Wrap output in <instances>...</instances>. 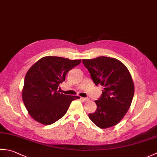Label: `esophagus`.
<instances>
[{
  "mask_svg": "<svg viewBox=\"0 0 157 157\" xmlns=\"http://www.w3.org/2000/svg\"><path fill=\"white\" fill-rule=\"evenodd\" d=\"M81 99L83 101H84V102H86V101H89V98H84V97H81Z\"/></svg>",
  "mask_w": 157,
  "mask_h": 157,
  "instance_id": "34e87169",
  "label": "esophagus"
}]
</instances>
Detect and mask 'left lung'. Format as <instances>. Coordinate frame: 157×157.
Returning a JSON list of instances; mask_svg holds the SVG:
<instances>
[{"label": "left lung", "mask_w": 157, "mask_h": 157, "mask_svg": "<svg viewBox=\"0 0 157 157\" xmlns=\"http://www.w3.org/2000/svg\"><path fill=\"white\" fill-rule=\"evenodd\" d=\"M95 85L104 87L96 111L88 115L98 128L106 129L121 121L128 112L134 94V84L129 70L119 60L107 56L83 59Z\"/></svg>", "instance_id": "obj_1"}]
</instances>
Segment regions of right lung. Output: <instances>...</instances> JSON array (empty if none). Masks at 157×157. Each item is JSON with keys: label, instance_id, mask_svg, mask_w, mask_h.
Listing matches in <instances>:
<instances>
[{"label": "right lung", "instance_id": "1", "mask_svg": "<svg viewBox=\"0 0 157 157\" xmlns=\"http://www.w3.org/2000/svg\"><path fill=\"white\" fill-rule=\"evenodd\" d=\"M82 60L59 56H44L34 63L26 73L22 99L32 117L44 125H51L63 117L77 96H69L57 90L65 80L67 72Z\"/></svg>", "mask_w": 157, "mask_h": 157}]
</instances>
